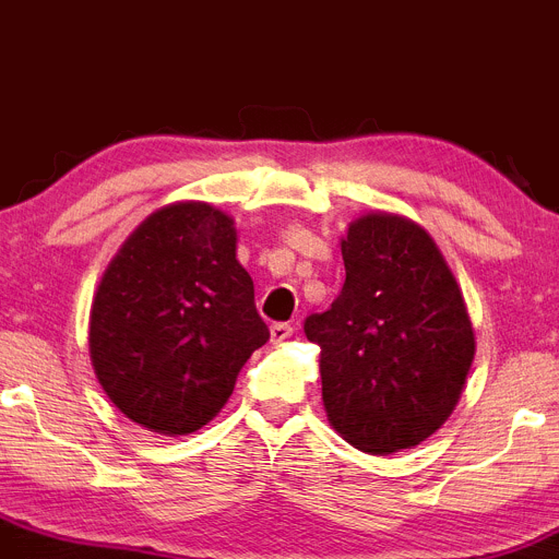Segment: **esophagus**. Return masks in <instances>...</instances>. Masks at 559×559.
<instances>
[{
  "mask_svg": "<svg viewBox=\"0 0 559 559\" xmlns=\"http://www.w3.org/2000/svg\"><path fill=\"white\" fill-rule=\"evenodd\" d=\"M294 336V325L292 323H273L271 325V338L275 344L286 342V338Z\"/></svg>",
  "mask_w": 559,
  "mask_h": 559,
  "instance_id": "1",
  "label": "esophagus"
}]
</instances>
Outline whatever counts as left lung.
<instances>
[{
  "mask_svg": "<svg viewBox=\"0 0 559 559\" xmlns=\"http://www.w3.org/2000/svg\"><path fill=\"white\" fill-rule=\"evenodd\" d=\"M342 258V294L305 320L325 415L362 452L413 449L452 415L476 355L463 292L428 230L394 213L352 221Z\"/></svg>",
  "mask_w": 559,
  "mask_h": 559,
  "instance_id": "left-lung-1",
  "label": "left lung"
}]
</instances>
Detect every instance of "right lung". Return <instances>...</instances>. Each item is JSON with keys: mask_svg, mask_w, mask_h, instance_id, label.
Listing matches in <instances>:
<instances>
[{"mask_svg": "<svg viewBox=\"0 0 559 559\" xmlns=\"http://www.w3.org/2000/svg\"><path fill=\"white\" fill-rule=\"evenodd\" d=\"M271 338L236 260L234 217L207 202L159 207L118 249L92 305L88 355L110 402L155 433H194Z\"/></svg>", "mask_w": 559, "mask_h": 559, "instance_id": "1", "label": "right lung"}]
</instances>
